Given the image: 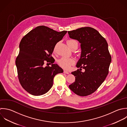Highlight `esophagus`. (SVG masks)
<instances>
[{
  "label": "esophagus",
  "instance_id": "34e87169",
  "mask_svg": "<svg viewBox=\"0 0 127 127\" xmlns=\"http://www.w3.org/2000/svg\"><path fill=\"white\" fill-rule=\"evenodd\" d=\"M64 73H65V74H69L70 72H69V71H68L64 70Z\"/></svg>",
  "mask_w": 127,
  "mask_h": 127
}]
</instances>
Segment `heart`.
<instances>
[{
	"label": "heart",
	"instance_id": "1",
	"mask_svg": "<svg viewBox=\"0 0 127 127\" xmlns=\"http://www.w3.org/2000/svg\"><path fill=\"white\" fill-rule=\"evenodd\" d=\"M77 42V41L73 39H70L67 41V43L69 46L71 45L72 44ZM75 60L73 58H67V57H62L60 59L58 60V63L60 66L65 69H68L70 68L71 66L75 63Z\"/></svg>",
	"mask_w": 127,
	"mask_h": 127
}]
</instances>
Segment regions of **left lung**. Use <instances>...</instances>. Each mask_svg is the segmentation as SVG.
I'll list each match as a JSON object with an SVG mask.
<instances>
[{
    "label": "left lung",
    "mask_w": 127,
    "mask_h": 127,
    "mask_svg": "<svg viewBox=\"0 0 127 127\" xmlns=\"http://www.w3.org/2000/svg\"><path fill=\"white\" fill-rule=\"evenodd\" d=\"M71 38L81 44V53L76 67L71 73L75 82L69 86L75 94L82 96L94 93L106 79L111 62L106 39L95 29L83 27L68 32ZM84 72L81 71V68Z\"/></svg>",
    "instance_id": "left-lung-1"
}]
</instances>
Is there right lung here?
Wrapping results in <instances>:
<instances>
[{"label": "right lung", "mask_w": 127, "mask_h": 127, "mask_svg": "<svg viewBox=\"0 0 127 127\" xmlns=\"http://www.w3.org/2000/svg\"><path fill=\"white\" fill-rule=\"evenodd\" d=\"M67 32H58L40 26L22 39L16 65L21 86L31 95L38 96L46 93L53 86L54 76L63 72L58 65L53 64L55 60L51 54L56 43ZM45 60L52 63L51 67H44Z\"/></svg>", "instance_id": "obj_1"}]
</instances>
